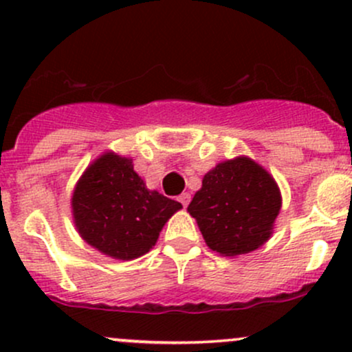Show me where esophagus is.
Wrapping results in <instances>:
<instances>
[{"label": "esophagus", "mask_w": 352, "mask_h": 352, "mask_svg": "<svg viewBox=\"0 0 352 352\" xmlns=\"http://www.w3.org/2000/svg\"><path fill=\"white\" fill-rule=\"evenodd\" d=\"M179 201L184 205V207H187L188 201H190V193H187V192L182 193V195H179Z\"/></svg>", "instance_id": "34e87169"}]
</instances>
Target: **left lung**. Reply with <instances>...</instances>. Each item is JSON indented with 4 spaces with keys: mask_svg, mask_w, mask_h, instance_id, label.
I'll use <instances>...</instances> for the list:
<instances>
[{
    "mask_svg": "<svg viewBox=\"0 0 352 352\" xmlns=\"http://www.w3.org/2000/svg\"><path fill=\"white\" fill-rule=\"evenodd\" d=\"M280 208L281 193L273 177L248 157H236L205 173L187 210L213 252L236 256L272 236Z\"/></svg>",
    "mask_w": 352,
    "mask_h": 352,
    "instance_id": "8db88e82",
    "label": "left lung"
}]
</instances>
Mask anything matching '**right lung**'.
I'll list each match as a JSON object with an SVG mask.
<instances>
[{"mask_svg": "<svg viewBox=\"0 0 352 352\" xmlns=\"http://www.w3.org/2000/svg\"><path fill=\"white\" fill-rule=\"evenodd\" d=\"M72 217L79 235L100 253L134 260L157 243L179 201L148 190L132 159L107 152L82 173L72 193Z\"/></svg>", "mask_w": 352, "mask_h": 352, "instance_id": "1", "label": "right lung"}]
</instances>
